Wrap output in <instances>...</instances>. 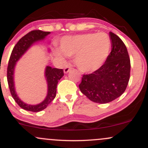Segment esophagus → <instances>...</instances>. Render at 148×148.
Masks as SVG:
<instances>
[{
    "instance_id": "1",
    "label": "esophagus",
    "mask_w": 148,
    "mask_h": 148,
    "mask_svg": "<svg viewBox=\"0 0 148 148\" xmlns=\"http://www.w3.org/2000/svg\"><path fill=\"white\" fill-rule=\"evenodd\" d=\"M70 67H69V66H67V67H65V68L64 69V72L65 73V74H67V73H68L69 71H70Z\"/></svg>"
}]
</instances>
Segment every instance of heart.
Wrapping results in <instances>:
<instances>
[{
  "mask_svg": "<svg viewBox=\"0 0 148 148\" xmlns=\"http://www.w3.org/2000/svg\"><path fill=\"white\" fill-rule=\"evenodd\" d=\"M111 42L104 33H87L66 37L61 41L58 56H75L76 67L83 72H90L99 69L109 55Z\"/></svg>",
  "mask_w": 148,
  "mask_h": 148,
  "instance_id": "b5f03b06",
  "label": "heart"
}]
</instances>
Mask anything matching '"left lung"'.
<instances>
[{
    "label": "left lung",
    "mask_w": 148,
    "mask_h": 148,
    "mask_svg": "<svg viewBox=\"0 0 148 148\" xmlns=\"http://www.w3.org/2000/svg\"><path fill=\"white\" fill-rule=\"evenodd\" d=\"M111 52L99 69L84 74L80 90L91 101L106 103L117 99L126 90L130 77V58L126 46L112 32Z\"/></svg>",
    "instance_id": "left-lung-1"
}]
</instances>
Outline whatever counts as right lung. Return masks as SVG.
I'll use <instances>...</instances> for the list:
<instances>
[{
	"mask_svg": "<svg viewBox=\"0 0 148 148\" xmlns=\"http://www.w3.org/2000/svg\"><path fill=\"white\" fill-rule=\"evenodd\" d=\"M50 32H45L40 30H32L28 34L21 37L16 45L14 46L8 66L7 78L9 88L13 99L17 103V104L23 109L32 112H39L44 110L48 106L56 95V88L58 83L62 76H64L63 69L52 68L50 66H47L45 69V77L48 84V92L45 99L42 102L37 105L27 104L21 101L16 95L14 88V71L16 62L19 60L26 51L37 41L44 40Z\"/></svg>",
	"mask_w": 148,
	"mask_h": 148,
	"instance_id": "add662e5",
	"label": "right lung"
}]
</instances>
